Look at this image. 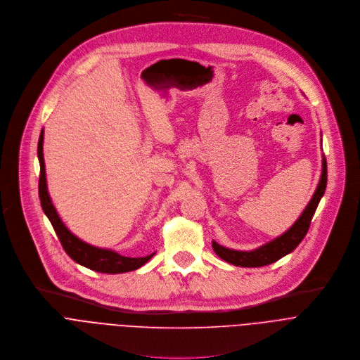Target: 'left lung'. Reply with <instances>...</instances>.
I'll list each match as a JSON object with an SVG mask.
<instances>
[{"label": "left lung", "mask_w": 360, "mask_h": 360, "mask_svg": "<svg viewBox=\"0 0 360 360\" xmlns=\"http://www.w3.org/2000/svg\"><path fill=\"white\" fill-rule=\"evenodd\" d=\"M326 181H328V167H326V159H325V156H322V174H321V180L318 183V187H316L311 201L308 202V205L300 215V219L294 223V226L288 231H285L282 236L276 237L275 240H272L252 251L230 250V248H226V247L217 244L215 241H212V250L221 259L227 261L229 264H233L237 266H248V268L264 266V265L272 264V262L281 259L282 257H285L286 254L292 252L300 245V243L304 240V237L307 236V233L309 230L311 220L316 211V207H318L322 195L325 194Z\"/></svg>", "instance_id": "8db88e82"}]
</instances>
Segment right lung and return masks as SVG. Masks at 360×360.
<instances>
[{
	"instance_id": "right-lung-1",
	"label": "right lung",
	"mask_w": 360,
	"mask_h": 360,
	"mask_svg": "<svg viewBox=\"0 0 360 360\" xmlns=\"http://www.w3.org/2000/svg\"><path fill=\"white\" fill-rule=\"evenodd\" d=\"M42 145H44V129L41 130L39 140H38V159H39V166H41L39 186H38L39 200H41L42 210H44L46 217L49 219L65 252L75 262L92 269V271L103 272V274L129 272V271H134V269L140 268L141 265H145L156 252H153L148 257H140V258L124 257L112 250L94 247V245L79 240L77 236H74L66 229V226L59 219V215H58V212L51 201L49 193H48Z\"/></svg>"
}]
</instances>
